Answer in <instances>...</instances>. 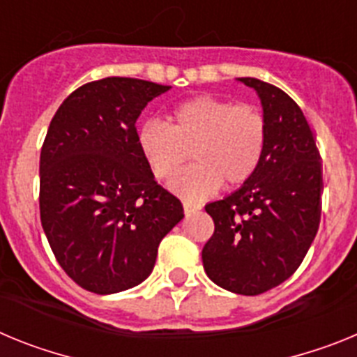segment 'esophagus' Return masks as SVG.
<instances>
[{
    "mask_svg": "<svg viewBox=\"0 0 357 357\" xmlns=\"http://www.w3.org/2000/svg\"><path fill=\"white\" fill-rule=\"evenodd\" d=\"M202 207L200 206H195V204H189V202H184V213L185 214H193V213H198Z\"/></svg>",
    "mask_w": 357,
    "mask_h": 357,
    "instance_id": "1",
    "label": "esophagus"
}]
</instances>
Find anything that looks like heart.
Listing matches in <instances>:
<instances>
[{"instance_id": "b5f03b06", "label": "heart", "mask_w": 357, "mask_h": 357, "mask_svg": "<svg viewBox=\"0 0 357 357\" xmlns=\"http://www.w3.org/2000/svg\"><path fill=\"white\" fill-rule=\"evenodd\" d=\"M266 119L252 105L202 94L178 103L168 127L150 119L137 128L135 141L157 181H173L187 160L195 166L172 188L188 200H202L225 185H239L255 173L266 146Z\"/></svg>"}]
</instances>
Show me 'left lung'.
Instances as JSON below:
<instances>
[{
    "mask_svg": "<svg viewBox=\"0 0 357 357\" xmlns=\"http://www.w3.org/2000/svg\"><path fill=\"white\" fill-rule=\"evenodd\" d=\"M257 93L266 119L263 159L238 191L207 204L214 234L202 250L207 277L239 295H259L295 273L318 232L321 162L301 107L279 87L238 78Z\"/></svg>",
    "mask_w": 357,
    "mask_h": 357,
    "instance_id": "1",
    "label": "left lung"
}]
</instances>
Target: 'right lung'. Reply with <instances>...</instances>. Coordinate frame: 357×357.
I'll return each instance as SVG.
<instances>
[{
  "label": "right lung",
  "mask_w": 357,
  "mask_h": 357,
  "mask_svg": "<svg viewBox=\"0 0 357 357\" xmlns=\"http://www.w3.org/2000/svg\"><path fill=\"white\" fill-rule=\"evenodd\" d=\"M169 85L109 77L73 91L40 150V223L56 261L98 295L141 284L184 218L139 153L135 121Z\"/></svg>",
  "instance_id": "obj_1"
}]
</instances>
